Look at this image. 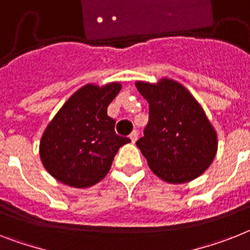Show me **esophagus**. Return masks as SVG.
Segmentation results:
<instances>
[{
	"instance_id": "obj_1",
	"label": "esophagus",
	"mask_w": 250,
	"mask_h": 250,
	"mask_svg": "<svg viewBox=\"0 0 250 250\" xmlns=\"http://www.w3.org/2000/svg\"><path fill=\"white\" fill-rule=\"evenodd\" d=\"M129 138H131L132 144H135V142L137 141V138H138V132L135 129V131L132 132L131 135H129Z\"/></svg>"
}]
</instances>
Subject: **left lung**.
Returning a JSON list of instances; mask_svg holds the SVG:
<instances>
[{
    "instance_id": "8db88e82",
    "label": "left lung",
    "mask_w": 250,
    "mask_h": 250,
    "mask_svg": "<svg viewBox=\"0 0 250 250\" xmlns=\"http://www.w3.org/2000/svg\"><path fill=\"white\" fill-rule=\"evenodd\" d=\"M148 103V123L136 142L152 173L171 184L187 183L208 169L217 133L194 96L178 81L136 83Z\"/></svg>"
}]
</instances>
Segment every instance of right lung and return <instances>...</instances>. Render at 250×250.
Returning <instances> with one entry per match:
<instances>
[{"label":"right lung","instance_id":"right-lung-1","mask_svg":"<svg viewBox=\"0 0 250 250\" xmlns=\"http://www.w3.org/2000/svg\"><path fill=\"white\" fill-rule=\"evenodd\" d=\"M121 83H87L68 98L42 136L39 155L53 178L73 188H87L108 174L119 147L131 142L115 135L108 105Z\"/></svg>","mask_w":250,"mask_h":250}]
</instances>
